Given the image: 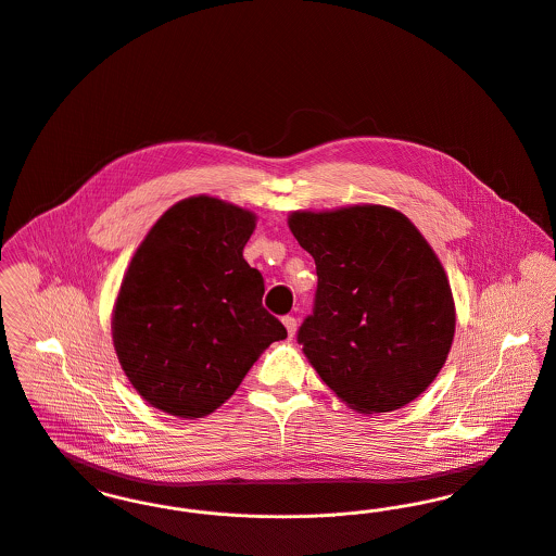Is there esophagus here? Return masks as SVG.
Listing matches in <instances>:
<instances>
[{
	"instance_id": "34e87169",
	"label": "esophagus",
	"mask_w": 556,
	"mask_h": 556,
	"mask_svg": "<svg viewBox=\"0 0 556 556\" xmlns=\"http://www.w3.org/2000/svg\"><path fill=\"white\" fill-rule=\"evenodd\" d=\"M281 321H283V326H286V330H288V334H290V339H292V337L296 334V326H299V324H296V317L286 315Z\"/></svg>"
}]
</instances>
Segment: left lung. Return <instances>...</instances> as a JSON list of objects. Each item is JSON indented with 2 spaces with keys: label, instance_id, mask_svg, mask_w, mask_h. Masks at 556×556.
Masks as SVG:
<instances>
[{
  "label": "left lung",
  "instance_id": "1",
  "mask_svg": "<svg viewBox=\"0 0 556 556\" xmlns=\"http://www.w3.org/2000/svg\"><path fill=\"white\" fill-rule=\"evenodd\" d=\"M288 226L317 266L299 342L337 397L364 415L419 397L455 337L448 277L417 226L384 205L292 212Z\"/></svg>",
  "mask_w": 556,
  "mask_h": 556
}]
</instances>
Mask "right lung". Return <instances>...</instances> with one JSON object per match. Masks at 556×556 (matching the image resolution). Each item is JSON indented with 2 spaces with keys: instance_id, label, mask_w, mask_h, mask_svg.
Masks as SVG:
<instances>
[{
  "instance_id": "right-lung-1",
  "label": "right lung",
  "mask_w": 556,
  "mask_h": 556,
  "mask_svg": "<svg viewBox=\"0 0 556 556\" xmlns=\"http://www.w3.org/2000/svg\"><path fill=\"white\" fill-rule=\"evenodd\" d=\"M254 228V212L199 194L161 215L130 257L112 339L150 406L179 419L212 415L262 351L288 337L243 257Z\"/></svg>"
}]
</instances>
